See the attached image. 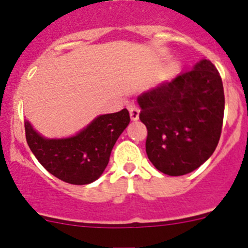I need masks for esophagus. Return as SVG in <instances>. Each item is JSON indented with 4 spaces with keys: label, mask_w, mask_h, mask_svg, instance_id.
<instances>
[{
    "label": "esophagus",
    "mask_w": 248,
    "mask_h": 248,
    "mask_svg": "<svg viewBox=\"0 0 248 248\" xmlns=\"http://www.w3.org/2000/svg\"><path fill=\"white\" fill-rule=\"evenodd\" d=\"M128 110H129V115H131V119L133 120V121H137V120L139 119V112H140L138 107L129 106Z\"/></svg>",
    "instance_id": "obj_1"
}]
</instances>
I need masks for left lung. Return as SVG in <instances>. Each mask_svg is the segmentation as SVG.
<instances>
[{
	"label": "left lung",
	"instance_id": "8db88e82",
	"mask_svg": "<svg viewBox=\"0 0 248 248\" xmlns=\"http://www.w3.org/2000/svg\"><path fill=\"white\" fill-rule=\"evenodd\" d=\"M146 154L163 174L196 170L218 144L224 114L221 76L209 60L138 97Z\"/></svg>",
	"mask_w": 248,
	"mask_h": 248
}]
</instances>
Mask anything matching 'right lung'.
I'll use <instances>...</instances> for the list:
<instances>
[{"label":"right lung","instance_id":"right-lung-1","mask_svg":"<svg viewBox=\"0 0 248 248\" xmlns=\"http://www.w3.org/2000/svg\"><path fill=\"white\" fill-rule=\"evenodd\" d=\"M129 120L127 109L99 115L81 132L64 139L43 138L25 121V134L31 151L50 174L67 184L87 185L103 174Z\"/></svg>","mask_w":248,"mask_h":248}]
</instances>
